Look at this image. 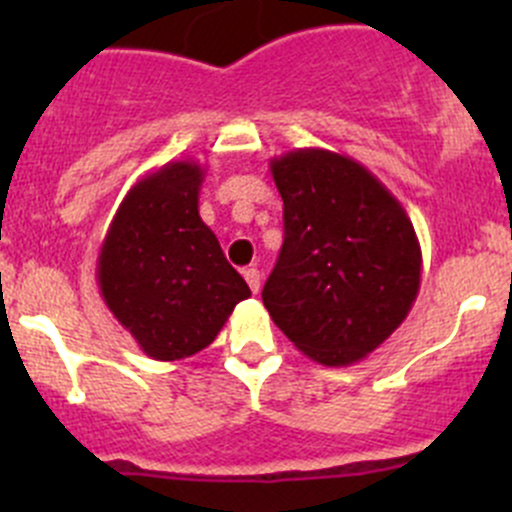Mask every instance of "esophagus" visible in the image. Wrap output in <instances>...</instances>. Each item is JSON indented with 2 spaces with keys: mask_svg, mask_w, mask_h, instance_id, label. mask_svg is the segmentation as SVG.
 Returning <instances> with one entry per match:
<instances>
[{
  "mask_svg": "<svg viewBox=\"0 0 512 512\" xmlns=\"http://www.w3.org/2000/svg\"><path fill=\"white\" fill-rule=\"evenodd\" d=\"M242 277H245V282L247 285H250V289H252V294H257L260 292V270H257V267H247L245 272H242Z\"/></svg>",
  "mask_w": 512,
  "mask_h": 512,
  "instance_id": "34e87169",
  "label": "esophagus"
}]
</instances>
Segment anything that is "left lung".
<instances>
[{
    "label": "left lung",
    "instance_id": "obj_1",
    "mask_svg": "<svg viewBox=\"0 0 512 512\" xmlns=\"http://www.w3.org/2000/svg\"><path fill=\"white\" fill-rule=\"evenodd\" d=\"M285 242L262 302L309 359L349 366L384 344L416 302L421 245L374 173L342 153L297 148L270 160Z\"/></svg>",
    "mask_w": 512,
    "mask_h": 512
}]
</instances>
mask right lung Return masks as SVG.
<instances>
[{
	"label": "right lung",
	"mask_w": 512,
	"mask_h": 512,
	"mask_svg": "<svg viewBox=\"0 0 512 512\" xmlns=\"http://www.w3.org/2000/svg\"><path fill=\"white\" fill-rule=\"evenodd\" d=\"M205 170L170 160L118 205L96 262L101 297L141 352L178 361L203 352L250 287L198 213Z\"/></svg>",
	"instance_id": "right-lung-1"
}]
</instances>
